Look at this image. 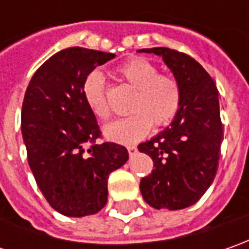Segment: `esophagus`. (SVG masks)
I'll return each instance as SVG.
<instances>
[{
  "instance_id": "obj_1",
  "label": "esophagus",
  "mask_w": 249,
  "mask_h": 249,
  "mask_svg": "<svg viewBox=\"0 0 249 249\" xmlns=\"http://www.w3.org/2000/svg\"><path fill=\"white\" fill-rule=\"evenodd\" d=\"M127 151H129V155H130V158L131 157H134L139 151H137V147H134V145H130V147H127Z\"/></svg>"
}]
</instances>
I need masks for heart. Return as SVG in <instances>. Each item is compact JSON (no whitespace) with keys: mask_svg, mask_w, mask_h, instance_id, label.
I'll list each match as a JSON object with an SVG mask.
<instances>
[{"mask_svg":"<svg viewBox=\"0 0 249 249\" xmlns=\"http://www.w3.org/2000/svg\"><path fill=\"white\" fill-rule=\"evenodd\" d=\"M119 76L136 89L130 110L133 113L115 120L104 127V136L119 144H133L144 139L152 129V123L166 126L176 116L180 108V87L176 79L167 74H158V68L144 58H131L118 69ZM83 97L90 110L101 120L110 116L107 100L104 76L92 72L83 83Z\"/></svg>","mask_w":249,"mask_h":249,"instance_id":"b5f03b06","label":"heart"}]
</instances>
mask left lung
<instances>
[{
  "instance_id": "1",
  "label": "left lung",
  "mask_w": 249,
  "mask_h": 249,
  "mask_svg": "<svg viewBox=\"0 0 249 249\" xmlns=\"http://www.w3.org/2000/svg\"><path fill=\"white\" fill-rule=\"evenodd\" d=\"M137 53L163 59L180 87V108L170 126L139 145L154 170L140 183L144 201L155 209L177 211L196 204L212 184L223 127L219 92L205 69L186 53L157 47Z\"/></svg>"
}]
</instances>
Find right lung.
Masks as SVG:
<instances>
[{"label": "right lung", "mask_w": 249, "mask_h": 249, "mask_svg": "<svg viewBox=\"0 0 249 249\" xmlns=\"http://www.w3.org/2000/svg\"><path fill=\"white\" fill-rule=\"evenodd\" d=\"M116 55L71 47L37 69L22 107V136L29 166L48 204L59 213L83 217L108 201V177L129 152L101 136L95 115L83 97V83Z\"/></svg>", "instance_id": "right-lung-1"}]
</instances>
